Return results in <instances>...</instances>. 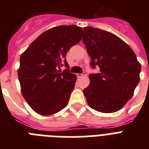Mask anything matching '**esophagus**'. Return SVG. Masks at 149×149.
<instances>
[{
	"mask_svg": "<svg viewBox=\"0 0 149 149\" xmlns=\"http://www.w3.org/2000/svg\"><path fill=\"white\" fill-rule=\"evenodd\" d=\"M77 76L78 78H81V77L86 76V72H84V73H78V74H77Z\"/></svg>",
	"mask_w": 149,
	"mask_h": 149,
	"instance_id": "34e87169",
	"label": "esophagus"
}]
</instances>
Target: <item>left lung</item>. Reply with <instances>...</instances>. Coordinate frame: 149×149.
<instances>
[{
    "label": "left lung",
    "mask_w": 149,
    "mask_h": 149,
    "mask_svg": "<svg viewBox=\"0 0 149 149\" xmlns=\"http://www.w3.org/2000/svg\"><path fill=\"white\" fill-rule=\"evenodd\" d=\"M83 42L99 73L90 74L84 90L91 108L102 113L119 111L132 97L140 80L141 64L132 48L111 32L93 27L84 29Z\"/></svg>",
    "instance_id": "8db88e82"
}]
</instances>
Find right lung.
<instances>
[{
  "mask_svg": "<svg viewBox=\"0 0 149 149\" xmlns=\"http://www.w3.org/2000/svg\"><path fill=\"white\" fill-rule=\"evenodd\" d=\"M77 25H60L41 34L20 58L17 76L24 100L43 116L58 113L67 106L77 76L70 73L65 56L82 38ZM64 64L67 69H58Z\"/></svg>",
  "mask_w": 149,
  "mask_h": 149,
  "instance_id": "1",
  "label": "right lung"
}]
</instances>
